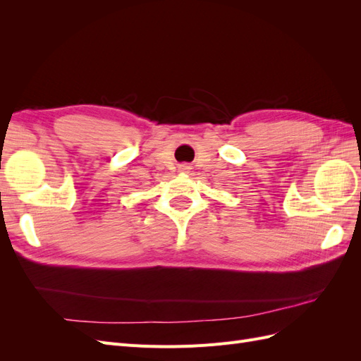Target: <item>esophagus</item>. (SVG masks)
<instances>
[{"mask_svg":"<svg viewBox=\"0 0 361 361\" xmlns=\"http://www.w3.org/2000/svg\"><path fill=\"white\" fill-rule=\"evenodd\" d=\"M179 170H180V171H185V173H188V171L191 170L190 164H187V162H185V164H179Z\"/></svg>","mask_w":361,"mask_h":361,"instance_id":"obj_1","label":"esophagus"}]
</instances>
